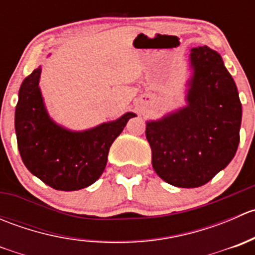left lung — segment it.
Instances as JSON below:
<instances>
[{
	"label": "left lung",
	"mask_w": 255,
	"mask_h": 255,
	"mask_svg": "<svg viewBox=\"0 0 255 255\" xmlns=\"http://www.w3.org/2000/svg\"><path fill=\"white\" fill-rule=\"evenodd\" d=\"M190 69L186 106L146 121L145 128L155 173L186 189L202 186L231 163L242 122L237 86L220 54L192 48Z\"/></svg>",
	"instance_id": "1"
}]
</instances>
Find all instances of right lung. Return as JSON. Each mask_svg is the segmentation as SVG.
Segmentation results:
<instances>
[{
	"label": "right lung",
	"mask_w": 255,
	"mask_h": 255,
	"mask_svg": "<svg viewBox=\"0 0 255 255\" xmlns=\"http://www.w3.org/2000/svg\"><path fill=\"white\" fill-rule=\"evenodd\" d=\"M42 66L20 85L14 113L18 150L25 168L55 190L75 191L94 184L104 173L110 146L129 118L85 130H70L50 118L39 87Z\"/></svg>",
	"instance_id": "right-lung-1"
}]
</instances>
